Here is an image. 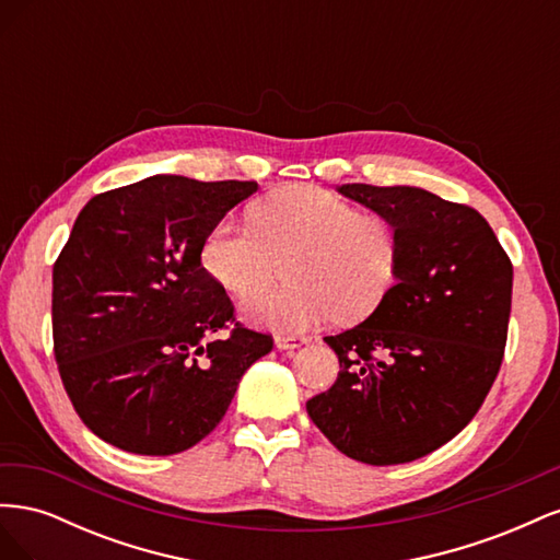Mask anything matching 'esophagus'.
I'll list each match as a JSON object with an SVG mask.
<instances>
[{"label": "esophagus", "instance_id": "esophagus-1", "mask_svg": "<svg viewBox=\"0 0 560 560\" xmlns=\"http://www.w3.org/2000/svg\"><path fill=\"white\" fill-rule=\"evenodd\" d=\"M303 343H308V338H303V336H276V348L278 350H294V348H301Z\"/></svg>", "mask_w": 560, "mask_h": 560}]
</instances>
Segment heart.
<instances>
[{
  "label": "heart",
  "mask_w": 560,
  "mask_h": 560,
  "mask_svg": "<svg viewBox=\"0 0 560 560\" xmlns=\"http://www.w3.org/2000/svg\"><path fill=\"white\" fill-rule=\"evenodd\" d=\"M249 222L214 224L200 264L238 299L260 291L285 264L282 288L243 303L252 325L301 334L329 315L358 322L381 306L397 280V229L319 186L270 194L252 208Z\"/></svg>",
  "instance_id": "b5f03b06"
}]
</instances>
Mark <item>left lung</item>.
Instances as JSON below:
<instances>
[{"label":"left lung","mask_w":560,"mask_h":560,"mask_svg":"<svg viewBox=\"0 0 560 560\" xmlns=\"http://www.w3.org/2000/svg\"><path fill=\"white\" fill-rule=\"evenodd\" d=\"M399 235L393 290L362 325L325 336L338 378L311 420L352 460L401 465L477 416L504 358L514 268L486 219L416 186L343 184Z\"/></svg>","instance_id":"left-lung-1"}]
</instances>
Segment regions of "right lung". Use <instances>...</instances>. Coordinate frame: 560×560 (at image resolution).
<instances>
[{
	"instance_id": "add662e5",
	"label": "right lung",
	"mask_w": 560,
	"mask_h": 560,
	"mask_svg": "<svg viewBox=\"0 0 560 560\" xmlns=\"http://www.w3.org/2000/svg\"><path fill=\"white\" fill-rule=\"evenodd\" d=\"M257 186L154 175L79 212L54 264V352L74 411L103 442L138 455L196 446L273 348L235 319L200 264L206 235Z\"/></svg>"
}]
</instances>
